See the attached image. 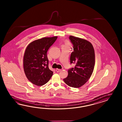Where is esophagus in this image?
<instances>
[{
    "label": "esophagus",
    "instance_id": "obj_1",
    "mask_svg": "<svg viewBox=\"0 0 122 122\" xmlns=\"http://www.w3.org/2000/svg\"><path fill=\"white\" fill-rule=\"evenodd\" d=\"M56 71L57 72H60V71H61V69H58V68H57L56 69Z\"/></svg>",
    "mask_w": 122,
    "mask_h": 122
}]
</instances>
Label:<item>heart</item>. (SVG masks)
Returning a JSON list of instances; mask_svg holds the SVG:
<instances>
[{
    "instance_id": "1",
    "label": "heart",
    "mask_w": 122,
    "mask_h": 122,
    "mask_svg": "<svg viewBox=\"0 0 122 122\" xmlns=\"http://www.w3.org/2000/svg\"><path fill=\"white\" fill-rule=\"evenodd\" d=\"M66 45H68V43H66Z\"/></svg>"
}]
</instances>
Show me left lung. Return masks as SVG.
Masks as SVG:
<instances>
[{
	"instance_id": "left-lung-1",
	"label": "left lung",
	"mask_w": 122,
	"mask_h": 122,
	"mask_svg": "<svg viewBox=\"0 0 122 122\" xmlns=\"http://www.w3.org/2000/svg\"><path fill=\"white\" fill-rule=\"evenodd\" d=\"M69 39L73 45L70 62L75 67L68 70L67 77L63 80L67 86L78 88L86 83L93 71L95 51L92 44L85 39L73 36Z\"/></svg>"
}]
</instances>
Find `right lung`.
<instances>
[{"label": "right lung", "instance_id": "1", "mask_svg": "<svg viewBox=\"0 0 122 122\" xmlns=\"http://www.w3.org/2000/svg\"><path fill=\"white\" fill-rule=\"evenodd\" d=\"M57 36L43 37L28 44L23 56V69L27 78L37 86L47 83L53 72L48 67L47 51L57 39Z\"/></svg>", "mask_w": 122, "mask_h": 122}]
</instances>
